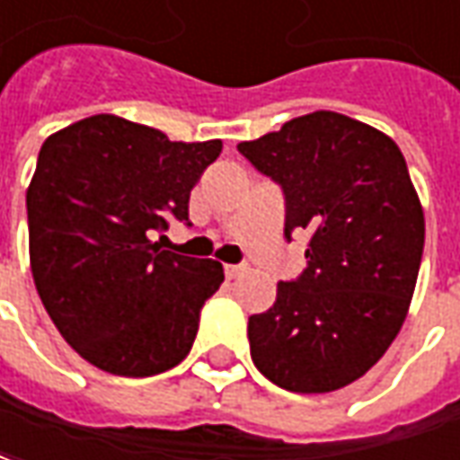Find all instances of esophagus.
I'll return each instance as SVG.
<instances>
[{"instance_id": "34e87169", "label": "esophagus", "mask_w": 460, "mask_h": 460, "mask_svg": "<svg viewBox=\"0 0 460 460\" xmlns=\"http://www.w3.org/2000/svg\"><path fill=\"white\" fill-rule=\"evenodd\" d=\"M245 272V267L243 265H225V275H227V279H235V277H240Z\"/></svg>"}]
</instances>
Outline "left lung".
I'll return each instance as SVG.
<instances>
[{"label":"left lung","instance_id":"obj_1","mask_svg":"<svg viewBox=\"0 0 460 460\" xmlns=\"http://www.w3.org/2000/svg\"><path fill=\"white\" fill-rule=\"evenodd\" d=\"M237 151L282 185L285 235L307 230V270L247 322L267 379L297 394L364 376L409 314L423 255V208L399 146L334 111L288 120Z\"/></svg>","mask_w":460,"mask_h":460}]
</instances>
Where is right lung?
<instances>
[{
	"mask_svg": "<svg viewBox=\"0 0 460 460\" xmlns=\"http://www.w3.org/2000/svg\"><path fill=\"white\" fill-rule=\"evenodd\" d=\"M223 141L183 143L99 113L51 133L27 188L29 265L49 317L84 359L116 376H153L188 357L215 260L153 243Z\"/></svg>",
	"mask_w": 460,
	"mask_h": 460,
	"instance_id": "1",
	"label": "right lung"
}]
</instances>
